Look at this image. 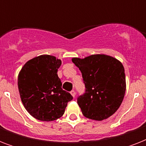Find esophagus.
<instances>
[{
	"instance_id": "esophagus-1",
	"label": "esophagus",
	"mask_w": 146,
	"mask_h": 146,
	"mask_svg": "<svg viewBox=\"0 0 146 146\" xmlns=\"http://www.w3.org/2000/svg\"><path fill=\"white\" fill-rule=\"evenodd\" d=\"M70 94L72 95V96H73V98H75L76 96V92L74 91V90H72V91L70 92Z\"/></svg>"
}]
</instances>
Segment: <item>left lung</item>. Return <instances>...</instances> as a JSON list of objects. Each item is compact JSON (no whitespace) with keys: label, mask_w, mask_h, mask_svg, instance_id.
I'll use <instances>...</instances> for the list:
<instances>
[{"label":"left lung","mask_w":146,"mask_h":146,"mask_svg":"<svg viewBox=\"0 0 146 146\" xmlns=\"http://www.w3.org/2000/svg\"><path fill=\"white\" fill-rule=\"evenodd\" d=\"M72 61L82 73L85 92L77 97V103L86 117L102 120L115 113L126 92L123 64L104 54H94Z\"/></svg>","instance_id":"1"}]
</instances>
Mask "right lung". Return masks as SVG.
Here are the masks:
<instances>
[{"label":"right lung","instance_id":"1","mask_svg":"<svg viewBox=\"0 0 146 146\" xmlns=\"http://www.w3.org/2000/svg\"><path fill=\"white\" fill-rule=\"evenodd\" d=\"M61 60L50 55H41L29 60L18 76V89L25 108L33 117L52 121L63 116L67 103L73 99L62 89L57 76Z\"/></svg>","mask_w":146,"mask_h":146}]
</instances>
